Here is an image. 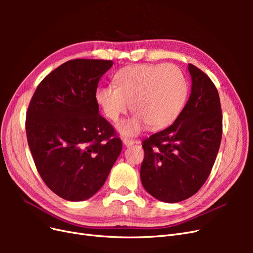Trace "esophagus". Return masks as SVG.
Instances as JSON below:
<instances>
[{
    "label": "esophagus",
    "instance_id": "1",
    "mask_svg": "<svg viewBox=\"0 0 253 253\" xmlns=\"http://www.w3.org/2000/svg\"><path fill=\"white\" fill-rule=\"evenodd\" d=\"M122 142H124V144L126 145V147H129V145H133L137 141H135L133 139H128V138H126V137H124V138H122Z\"/></svg>",
    "mask_w": 253,
    "mask_h": 253
}]
</instances>
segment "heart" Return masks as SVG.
Wrapping results in <instances>:
<instances>
[{
	"label": "heart",
	"mask_w": 253,
	"mask_h": 253,
	"mask_svg": "<svg viewBox=\"0 0 253 253\" xmlns=\"http://www.w3.org/2000/svg\"><path fill=\"white\" fill-rule=\"evenodd\" d=\"M116 87H98L96 102L104 116L117 121L131 104L134 116L118 126L124 135H135L148 126L160 129L179 116L187 101L189 83L173 64H139L125 67L114 77Z\"/></svg>",
	"instance_id": "heart-1"
}]
</instances>
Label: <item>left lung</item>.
<instances>
[{"instance_id":"obj_1","label":"left lung","mask_w":253,"mask_h":253,"mask_svg":"<svg viewBox=\"0 0 253 253\" xmlns=\"http://www.w3.org/2000/svg\"><path fill=\"white\" fill-rule=\"evenodd\" d=\"M192 88L174 124L142 141L143 188L157 200L178 203L194 195L209 177L223 135L218 91L212 80L188 65Z\"/></svg>"}]
</instances>
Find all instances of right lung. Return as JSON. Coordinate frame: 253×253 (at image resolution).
Listing matches in <instances>:
<instances>
[{"instance_id": "1", "label": "right lung", "mask_w": 253, "mask_h": 253, "mask_svg": "<svg viewBox=\"0 0 253 253\" xmlns=\"http://www.w3.org/2000/svg\"><path fill=\"white\" fill-rule=\"evenodd\" d=\"M112 65V60L67 61L40 82L29 102L25 127L36 168L66 201H85L100 190L122 150L95 98Z\"/></svg>"}]
</instances>
